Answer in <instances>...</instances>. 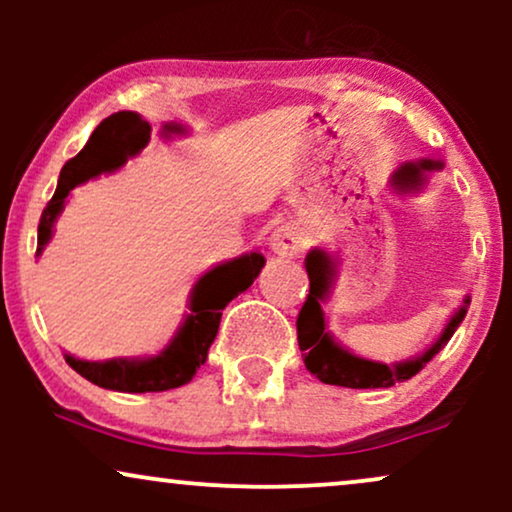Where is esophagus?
Here are the masks:
<instances>
[{"mask_svg":"<svg viewBox=\"0 0 512 512\" xmlns=\"http://www.w3.org/2000/svg\"><path fill=\"white\" fill-rule=\"evenodd\" d=\"M303 245L301 228L293 226V223L274 228L272 236H269V250L279 257H296L303 250Z\"/></svg>","mask_w":512,"mask_h":512,"instance_id":"34e87169","label":"esophagus"}]
</instances>
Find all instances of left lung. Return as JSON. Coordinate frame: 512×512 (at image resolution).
Listing matches in <instances>:
<instances>
[{"instance_id":"8db88e82","label":"left lung","mask_w":512,"mask_h":512,"mask_svg":"<svg viewBox=\"0 0 512 512\" xmlns=\"http://www.w3.org/2000/svg\"><path fill=\"white\" fill-rule=\"evenodd\" d=\"M440 168H443V161H433V158L409 161L402 163L392 173L390 182L397 195H414V192H421L428 185V173ZM305 272H308L310 279V293L305 298L301 313H298V346L303 351L305 368L327 385L370 390V387H392L395 383L414 378L450 342V337L467 315L469 303H472V298L464 296L462 305L445 322L436 342L421 351L419 356H411L407 361L397 363H383L354 354V351L339 344L334 334L327 330L325 305L330 301L334 284H337V260L327 250L313 248L305 255Z\"/></svg>"}]
</instances>
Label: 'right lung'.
Returning <instances> with one entry per match:
<instances>
[{
	"label": "right lung",
	"mask_w": 512,
	"mask_h": 512,
	"mask_svg": "<svg viewBox=\"0 0 512 512\" xmlns=\"http://www.w3.org/2000/svg\"><path fill=\"white\" fill-rule=\"evenodd\" d=\"M187 127L178 122H166L161 127V137H182ZM151 125L139 113L120 110V113L105 117L93 129L84 149L72 161L64 163L57 190L48 207L43 209L38 223V255L52 240L55 223L60 219L69 192L86 180L98 178L101 173H113L122 168L127 158H134L149 144ZM264 267L262 252H245L233 257L209 272H204L192 286L187 298V313L182 317L180 327L175 330L170 342L154 356L137 358H108V361H84L72 354H64L67 363L81 378L91 380L93 385L115 392H163L173 387L187 385L199 366H204L209 346L214 344L219 332L221 313L238 293L248 291L252 281Z\"/></svg>",
	"instance_id": "1"
}]
</instances>
